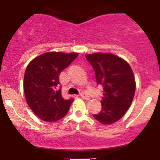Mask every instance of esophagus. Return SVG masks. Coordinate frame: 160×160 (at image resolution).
I'll list each match as a JSON object with an SVG mask.
<instances>
[{"mask_svg": "<svg viewBox=\"0 0 160 160\" xmlns=\"http://www.w3.org/2000/svg\"><path fill=\"white\" fill-rule=\"evenodd\" d=\"M80 96H81V97L83 99H86V100H89V99H90V97H89L88 95H87V94H85L84 92H82L81 94H80Z\"/></svg>", "mask_w": 160, "mask_h": 160, "instance_id": "obj_1", "label": "esophagus"}]
</instances>
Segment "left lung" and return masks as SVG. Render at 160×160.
I'll list each match as a JSON object with an SVG mask.
<instances>
[{"label": "left lung", "instance_id": "left-lung-1", "mask_svg": "<svg viewBox=\"0 0 160 160\" xmlns=\"http://www.w3.org/2000/svg\"><path fill=\"white\" fill-rule=\"evenodd\" d=\"M95 73L98 85L103 87L102 110L93 115L102 124H112L128 111L135 92V80L125 60L111 53L87 54Z\"/></svg>", "mask_w": 160, "mask_h": 160}]
</instances>
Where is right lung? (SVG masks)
<instances>
[{"label": "right lung", "mask_w": 160, "mask_h": 160, "mask_svg": "<svg viewBox=\"0 0 160 160\" xmlns=\"http://www.w3.org/2000/svg\"><path fill=\"white\" fill-rule=\"evenodd\" d=\"M78 53L49 52L32 60L24 76L25 99L36 115L46 122H56L67 114L73 98L62 96L59 75Z\"/></svg>", "instance_id": "obj_1"}]
</instances>
